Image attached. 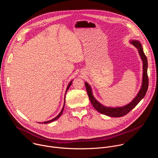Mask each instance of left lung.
I'll return each mask as SVG.
<instances>
[{"label": "left lung", "instance_id": "obj_1", "mask_svg": "<svg viewBox=\"0 0 158 158\" xmlns=\"http://www.w3.org/2000/svg\"><path fill=\"white\" fill-rule=\"evenodd\" d=\"M131 43L134 47H136L139 53V55L141 57V59L143 62V83L140 91L136 97L135 98L132 102L127 104L125 106L120 107H108L104 106L100 104L93 96L92 93V90L90 86L86 82H85V85L87 92L89 98L93 104V107L98 110L99 112L104 115L110 116V117H115L119 118L122 117L127 114L134 107L136 106V105L141 101V100L144 97L148 91V85H149V79L148 76V60L146 55L144 53L143 47L141 43L138 40H131Z\"/></svg>", "mask_w": 158, "mask_h": 158}]
</instances>
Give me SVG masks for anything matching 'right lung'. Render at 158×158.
Masks as SVG:
<instances>
[{"label":"right lung","instance_id":"1","mask_svg":"<svg viewBox=\"0 0 158 158\" xmlns=\"http://www.w3.org/2000/svg\"><path fill=\"white\" fill-rule=\"evenodd\" d=\"M71 84H72V81L69 84V85H68V86H67V89H66V91H65V93L67 92V90H68V89L69 88V87L71 86ZM64 105H65V100H64V106H63V107H62V110H61V111H60V113L55 118H54L53 119H51V120H50V121H46V122H44L43 123H44V124H48V123H51V122H52V121H55V120H56V119H57L60 116H61V114H62V112H63V110H64Z\"/></svg>","mask_w":158,"mask_h":158}]
</instances>
